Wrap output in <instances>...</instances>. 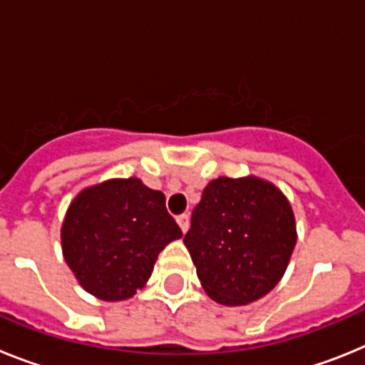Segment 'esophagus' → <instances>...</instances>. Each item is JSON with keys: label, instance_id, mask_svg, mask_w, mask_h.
<instances>
[{"label": "esophagus", "instance_id": "obj_1", "mask_svg": "<svg viewBox=\"0 0 365 365\" xmlns=\"http://www.w3.org/2000/svg\"><path fill=\"white\" fill-rule=\"evenodd\" d=\"M177 222H179L180 230H182L186 234V232H188V228H190V215L188 214L177 215Z\"/></svg>", "mask_w": 365, "mask_h": 365}]
</instances>
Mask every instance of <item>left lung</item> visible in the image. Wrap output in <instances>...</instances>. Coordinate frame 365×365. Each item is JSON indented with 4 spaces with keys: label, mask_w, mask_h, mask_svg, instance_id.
I'll list each match as a JSON object with an SVG mask.
<instances>
[{
    "label": "left lung",
    "mask_w": 365,
    "mask_h": 365,
    "mask_svg": "<svg viewBox=\"0 0 365 365\" xmlns=\"http://www.w3.org/2000/svg\"><path fill=\"white\" fill-rule=\"evenodd\" d=\"M296 237L294 212L278 186L256 175L219 177L202 190L185 245L206 294L241 307L278 285Z\"/></svg>",
    "instance_id": "1"
}]
</instances>
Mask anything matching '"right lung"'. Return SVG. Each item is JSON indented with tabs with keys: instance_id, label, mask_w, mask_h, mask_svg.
Listing matches in <instances>:
<instances>
[{
	"instance_id": "1",
	"label": "right lung",
	"mask_w": 365,
	"mask_h": 365,
	"mask_svg": "<svg viewBox=\"0 0 365 365\" xmlns=\"http://www.w3.org/2000/svg\"><path fill=\"white\" fill-rule=\"evenodd\" d=\"M60 237L83 291L122 302L146 285L160 250L182 232L168 214L164 193L130 177L83 188L67 208Z\"/></svg>"
}]
</instances>
